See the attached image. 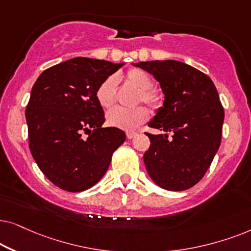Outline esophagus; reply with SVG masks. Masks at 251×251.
Masks as SVG:
<instances>
[{
  "label": "esophagus",
  "mask_w": 251,
  "mask_h": 251,
  "mask_svg": "<svg viewBox=\"0 0 251 251\" xmlns=\"http://www.w3.org/2000/svg\"><path fill=\"white\" fill-rule=\"evenodd\" d=\"M126 136H127V139H133L136 136V133L135 132H127L126 133Z\"/></svg>",
  "instance_id": "esophagus-1"
}]
</instances>
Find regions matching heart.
Returning a JSON list of instances; mask_svg holds the SVG:
<instances>
[{
    "mask_svg": "<svg viewBox=\"0 0 251 251\" xmlns=\"http://www.w3.org/2000/svg\"><path fill=\"white\" fill-rule=\"evenodd\" d=\"M126 82L139 89V100L147 103L152 108H157L160 104V98L155 91H152V78L149 73L141 69H131L125 75ZM117 94V79L109 76L99 86L96 91V99L100 105L109 109L115 104ZM149 118L148 110L143 106L134 109L115 108L106 115V122L112 127L123 129V131H135L140 125L146 123Z\"/></svg>",
    "mask_w": 251,
    "mask_h": 251,
    "instance_id": "obj_1",
    "label": "heart"
}]
</instances>
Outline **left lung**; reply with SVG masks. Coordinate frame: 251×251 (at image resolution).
<instances>
[{"label":"left lung","mask_w":251,"mask_h":251,"mask_svg":"<svg viewBox=\"0 0 251 251\" xmlns=\"http://www.w3.org/2000/svg\"><path fill=\"white\" fill-rule=\"evenodd\" d=\"M159 82L164 101L148 123L165 134H147V172L157 186L178 192L205 175L222 141L224 109L215 83L204 73L179 61L132 63ZM173 136L169 138L167 133Z\"/></svg>","instance_id":"obj_1"}]
</instances>
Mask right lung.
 Segmentation results:
<instances>
[{
    "mask_svg": "<svg viewBox=\"0 0 251 251\" xmlns=\"http://www.w3.org/2000/svg\"><path fill=\"white\" fill-rule=\"evenodd\" d=\"M124 63L75 57L43 71L26 108L32 156L59 188L82 192L105 175L112 153L126 140L122 129L102 127L99 86Z\"/></svg>",
    "mask_w": 251,
    "mask_h": 251,
    "instance_id": "1",
    "label": "right lung"
}]
</instances>
